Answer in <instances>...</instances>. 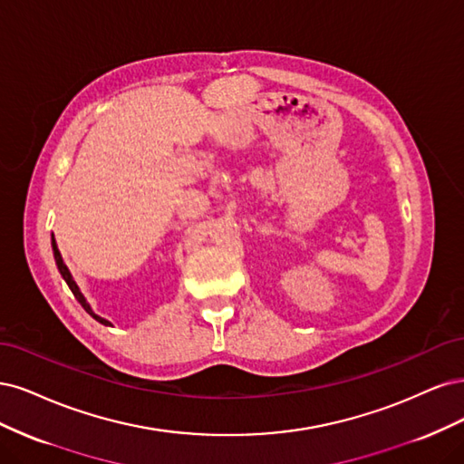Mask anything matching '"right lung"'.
I'll return each instance as SVG.
<instances>
[{
    "mask_svg": "<svg viewBox=\"0 0 464 464\" xmlns=\"http://www.w3.org/2000/svg\"><path fill=\"white\" fill-rule=\"evenodd\" d=\"M52 248H53V256H55V264H57V270H59V274L63 276V279L67 281V285H69V289L72 291V295H74V298H77V301L81 303V306L91 314V316L96 320V322H100V324H103V325H111L108 320H103V318H100V316H96V314L92 312V308L88 306V303L84 301V296H82V293L79 291V287H77V283L72 281V276H71V272L67 270V266L63 264V258H62V254H59V248H57V243H55V238H53V235H52Z\"/></svg>",
    "mask_w": 464,
    "mask_h": 464,
    "instance_id": "obj_1",
    "label": "right lung"
}]
</instances>
